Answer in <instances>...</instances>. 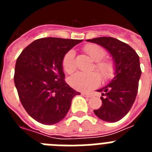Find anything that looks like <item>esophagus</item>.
Returning a JSON list of instances; mask_svg holds the SVG:
<instances>
[{
  "label": "esophagus",
  "instance_id": "1",
  "mask_svg": "<svg viewBox=\"0 0 152 152\" xmlns=\"http://www.w3.org/2000/svg\"><path fill=\"white\" fill-rule=\"evenodd\" d=\"M82 95L84 96H85V97H91L92 96V94H87V93H82Z\"/></svg>",
  "mask_w": 152,
  "mask_h": 152
}]
</instances>
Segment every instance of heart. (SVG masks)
<instances>
[{"mask_svg": "<svg viewBox=\"0 0 152 152\" xmlns=\"http://www.w3.org/2000/svg\"><path fill=\"white\" fill-rule=\"evenodd\" d=\"M84 50L94 61L95 69L100 73L103 79H110L115 72L114 64L108 60H102L106 56L105 50L97 45H87ZM75 52L73 49L68 51L64 55L62 60V67L67 73H72L75 69ZM69 84L72 88L79 91H89L99 85L100 81V75L95 72H79L73 75L69 78Z\"/></svg>", "mask_w": 152, "mask_h": 152, "instance_id": "obj_1", "label": "heart"}]
</instances>
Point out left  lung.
<instances>
[{"instance_id":"left-lung-1","label":"left lung","mask_w":152,"mask_h":152,"mask_svg":"<svg viewBox=\"0 0 152 152\" xmlns=\"http://www.w3.org/2000/svg\"><path fill=\"white\" fill-rule=\"evenodd\" d=\"M87 41L105 48L113 59L115 77L107 85L97 90L102 94V106L94 112L103 121L115 123L128 113L135 102L142 74L139 57L128 44L113 37Z\"/></svg>"}]
</instances>
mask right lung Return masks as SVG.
<instances>
[{"label":"right lung","instance_id":"right-lung-1","mask_svg":"<svg viewBox=\"0 0 152 152\" xmlns=\"http://www.w3.org/2000/svg\"><path fill=\"white\" fill-rule=\"evenodd\" d=\"M82 39L46 37L35 40L17 58L14 84L23 107L36 121L53 125L68 113L80 94L64 81V55Z\"/></svg>","mask_w":152,"mask_h":152}]
</instances>
